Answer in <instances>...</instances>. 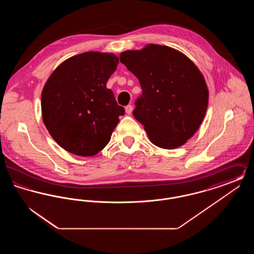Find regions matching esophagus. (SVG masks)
<instances>
[{"label": "esophagus", "instance_id": "1", "mask_svg": "<svg viewBox=\"0 0 254 254\" xmlns=\"http://www.w3.org/2000/svg\"><path fill=\"white\" fill-rule=\"evenodd\" d=\"M133 111V107L131 105H128V106H127L126 107V112L127 113V114H131Z\"/></svg>", "mask_w": 254, "mask_h": 254}]
</instances>
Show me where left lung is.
I'll use <instances>...</instances> for the list:
<instances>
[{
  "label": "left lung",
  "instance_id": "left-lung-1",
  "mask_svg": "<svg viewBox=\"0 0 254 254\" xmlns=\"http://www.w3.org/2000/svg\"><path fill=\"white\" fill-rule=\"evenodd\" d=\"M120 61L142 87L133 115L149 141L165 149L186 144L198 130L208 105L207 85L196 64L181 51L154 44L126 50Z\"/></svg>",
  "mask_w": 254,
  "mask_h": 254
}]
</instances>
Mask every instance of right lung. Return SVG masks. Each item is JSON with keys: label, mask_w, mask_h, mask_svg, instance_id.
<instances>
[{"label": "right lung", "mask_w": 254, "mask_h": 254, "mask_svg": "<svg viewBox=\"0 0 254 254\" xmlns=\"http://www.w3.org/2000/svg\"><path fill=\"white\" fill-rule=\"evenodd\" d=\"M113 53L72 56L51 73L41 98L43 122L55 142L77 156H93L110 141L125 109L107 88L116 70Z\"/></svg>", "instance_id": "right-lung-1"}]
</instances>
